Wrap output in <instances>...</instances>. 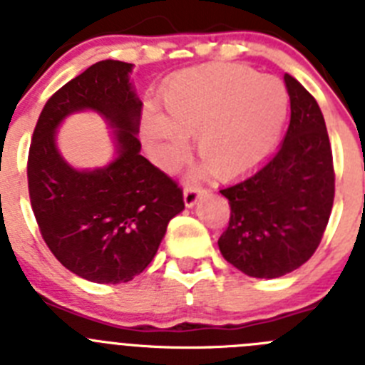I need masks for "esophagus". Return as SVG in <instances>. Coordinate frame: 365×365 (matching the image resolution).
<instances>
[{"mask_svg": "<svg viewBox=\"0 0 365 365\" xmlns=\"http://www.w3.org/2000/svg\"><path fill=\"white\" fill-rule=\"evenodd\" d=\"M202 195V192L199 188H193V186H188V188L185 190V195H182V197H185V205L188 206H193L195 205V202L199 201V197H201Z\"/></svg>", "mask_w": 365, "mask_h": 365, "instance_id": "34e87169", "label": "esophagus"}]
</instances>
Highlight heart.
Returning a JSON list of instances; mask_svg holds the SVG:
<instances>
[{"label":"heart","instance_id":"1","mask_svg":"<svg viewBox=\"0 0 365 365\" xmlns=\"http://www.w3.org/2000/svg\"><path fill=\"white\" fill-rule=\"evenodd\" d=\"M166 117L146 113V133L155 163L173 170L195 144L205 172L243 175L267 159L278 143L289 111V93L274 76L243 66L195 67L173 76L163 89Z\"/></svg>","mask_w":365,"mask_h":365}]
</instances>
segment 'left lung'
Instances as JSON below:
<instances>
[{
  "label": "left lung",
  "instance_id": "8db88e82",
  "mask_svg": "<svg viewBox=\"0 0 365 365\" xmlns=\"http://www.w3.org/2000/svg\"><path fill=\"white\" fill-rule=\"evenodd\" d=\"M291 124L278 151L252 175L219 190L230 221L217 245L252 278H279L314 254L334 201L333 151L320 106L291 74Z\"/></svg>",
  "mask_w": 365,
  "mask_h": 365
}]
</instances>
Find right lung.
<instances>
[{
  "mask_svg": "<svg viewBox=\"0 0 365 365\" xmlns=\"http://www.w3.org/2000/svg\"><path fill=\"white\" fill-rule=\"evenodd\" d=\"M133 63L102 60L60 87L45 104L29 150V195L41 237L60 263L93 283H125L155 257L168 222L185 210L182 190L140 155ZM80 110L112 128L115 157L78 170L57 150L61 122Z\"/></svg>",
  "mask_w": 365,
  "mask_h": 365,
  "instance_id": "add662e5",
  "label": "right lung"
}]
</instances>
